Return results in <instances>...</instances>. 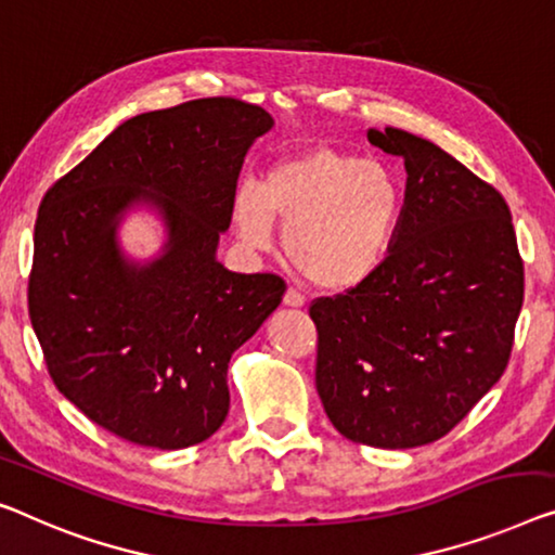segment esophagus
Masks as SVG:
<instances>
[{
  "mask_svg": "<svg viewBox=\"0 0 555 555\" xmlns=\"http://www.w3.org/2000/svg\"><path fill=\"white\" fill-rule=\"evenodd\" d=\"M304 304H306L304 294L296 292V288H288V292L284 294V306H288V309H301Z\"/></svg>",
  "mask_w": 555,
  "mask_h": 555,
  "instance_id": "34e87169",
  "label": "esophagus"
}]
</instances>
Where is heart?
<instances>
[{"label":"heart","mask_w":555,"mask_h":555,"mask_svg":"<svg viewBox=\"0 0 555 555\" xmlns=\"http://www.w3.org/2000/svg\"><path fill=\"white\" fill-rule=\"evenodd\" d=\"M401 206L399 181L384 164L313 146L279 159L259 186H238L234 224L244 244L267 249L274 219L286 221L292 267L317 288L349 292L382 269Z\"/></svg>","instance_id":"1"}]
</instances>
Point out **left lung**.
Masks as SVG:
<instances>
[{
	"instance_id": "obj_1",
	"label": "left lung",
	"mask_w": 555,
	"mask_h": 555,
	"mask_svg": "<svg viewBox=\"0 0 555 555\" xmlns=\"http://www.w3.org/2000/svg\"><path fill=\"white\" fill-rule=\"evenodd\" d=\"M406 167L393 244L366 284L311 304L317 391L341 436L374 449L438 441L506 371L524 304L508 204L441 146L369 131Z\"/></svg>"
}]
</instances>
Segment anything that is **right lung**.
Returning a JSON list of instances; mask_svg holds the SVG:
<instances>
[{"label":"right lung","instance_id":"1","mask_svg":"<svg viewBox=\"0 0 555 555\" xmlns=\"http://www.w3.org/2000/svg\"><path fill=\"white\" fill-rule=\"evenodd\" d=\"M271 127L231 96L139 114L41 198L31 326L56 388L124 441L177 451L224 424L231 353L284 296L279 276L217 259L244 156ZM142 205L168 234L146 262L118 242Z\"/></svg>","mask_w":555,"mask_h":555}]
</instances>
